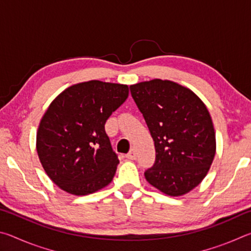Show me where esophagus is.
<instances>
[{"label":"esophagus","instance_id":"obj_1","mask_svg":"<svg viewBox=\"0 0 251 251\" xmlns=\"http://www.w3.org/2000/svg\"><path fill=\"white\" fill-rule=\"evenodd\" d=\"M126 158H127V159H130V160H134V159L136 158V152H135V151L131 150V151H129L128 152H127V154H126Z\"/></svg>","mask_w":251,"mask_h":251}]
</instances>
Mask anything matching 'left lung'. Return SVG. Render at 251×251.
I'll return each instance as SVG.
<instances>
[{"label": "left lung", "mask_w": 251, "mask_h": 251, "mask_svg": "<svg viewBox=\"0 0 251 251\" xmlns=\"http://www.w3.org/2000/svg\"><path fill=\"white\" fill-rule=\"evenodd\" d=\"M129 88L155 144V163L144 173L146 180L169 196L189 193L207 175L216 152L206 105L172 80L151 79Z\"/></svg>", "instance_id": "8db88e82"}]
</instances>
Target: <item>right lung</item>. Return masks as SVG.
I'll return each mask as SVG.
<instances>
[{
	"label": "right lung",
	"mask_w": 251,
	"mask_h": 251,
	"mask_svg": "<svg viewBox=\"0 0 251 251\" xmlns=\"http://www.w3.org/2000/svg\"><path fill=\"white\" fill-rule=\"evenodd\" d=\"M128 86L90 80L62 92L42 117L36 151L48 176L66 193L88 195L112 181L120 163L105 123Z\"/></svg>",
	"instance_id": "obj_1"
}]
</instances>
